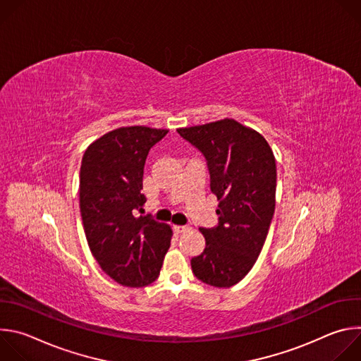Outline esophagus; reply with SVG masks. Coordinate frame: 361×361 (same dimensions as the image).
I'll use <instances>...</instances> for the list:
<instances>
[{
    "mask_svg": "<svg viewBox=\"0 0 361 361\" xmlns=\"http://www.w3.org/2000/svg\"><path fill=\"white\" fill-rule=\"evenodd\" d=\"M188 230H190V227H188V226H174V231H176L177 234L185 233V231H188Z\"/></svg>",
    "mask_w": 361,
    "mask_h": 361,
    "instance_id": "obj_1",
    "label": "esophagus"
}]
</instances>
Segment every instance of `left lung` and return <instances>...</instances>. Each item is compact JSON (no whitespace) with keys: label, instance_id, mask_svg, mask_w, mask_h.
<instances>
[{"label":"left lung","instance_id":"obj_1","mask_svg":"<svg viewBox=\"0 0 361 361\" xmlns=\"http://www.w3.org/2000/svg\"><path fill=\"white\" fill-rule=\"evenodd\" d=\"M177 131L204 154L219 200V226L200 228L205 248L191 259L192 273L209 286L231 287L252 269L269 234L277 185L273 149L233 118Z\"/></svg>","mask_w":361,"mask_h":361}]
</instances>
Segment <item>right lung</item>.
Segmentation results:
<instances>
[{
  "mask_svg": "<svg viewBox=\"0 0 361 361\" xmlns=\"http://www.w3.org/2000/svg\"><path fill=\"white\" fill-rule=\"evenodd\" d=\"M169 130L131 126L97 138L80 170V212L90 250L106 274L127 287L148 286L160 274L173 230L137 217L149 148Z\"/></svg>",
  "mask_w": 361,
  "mask_h": 361,
  "instance_id": "add662e5",
  "label": "right lung"
}]
</instances>
